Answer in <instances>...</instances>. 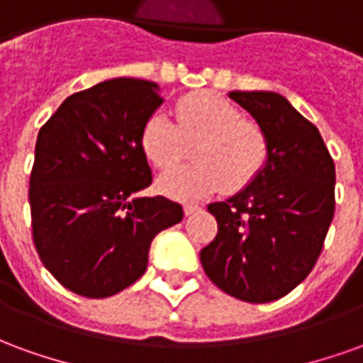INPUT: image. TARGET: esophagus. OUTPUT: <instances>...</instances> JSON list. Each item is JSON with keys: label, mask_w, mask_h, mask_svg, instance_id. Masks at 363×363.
I'll list each match as a JSON object with an SVG mask.
<instances>
[{"label": "esophagus", "mask_w": 363, "mask_h": 363, "mask_svg": "<svg viewBox=\"0 0 363 363\" xmlns=\"http://www.w3.org/2000/svg\"><path fill=\"white\" fill-rule=\"evenodd\" d=\"M198 210H200V206H196V204H184V213H186V216H192V213H196Z\"/></svg>", "instance_id": "34e87169"}]
</instances>
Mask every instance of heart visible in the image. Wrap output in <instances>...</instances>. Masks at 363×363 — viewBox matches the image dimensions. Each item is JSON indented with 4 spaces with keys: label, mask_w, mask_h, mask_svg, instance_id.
<instances>
[{
    "label": "heart",
    "mask_w": 363,
    "mask_h": 363,
    "mask_svg": "<svg viewBox=\"0 0 363 363\" xmlns=\"http://www.w3.org/2000/svg\"><path fill=\"white\" fill-rule=\"evenodd\" d=\"M194 143V165L159 177L157 186L177 200H200L221 186L228 192L249 186L270 159L267 130L241 118L237 106L216 93H190L174 106V120L153 112L143 122L140 145L157 169H171Z\"/></svg>",
    "instance_id": "b5f03b06"
}]
</instances>
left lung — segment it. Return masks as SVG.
I'll use <instances>...</instances> for the list:
<instances>
[{
    "instance_id": "left-lung-1",
    "label": "left lung",
    "mask_w": 363,
    "mask_h": 363,
    "mask_svg": "<svg viewBox=\"0 0 363 363\" xmlns=\"http://www.w3.org/2000/svg\"><path fill=\"white\" fill-rule=\"evenodd\" d=\"M229 96L267 130L270 159L255 181L208 212L218 235L200 251L208 278L229 296L268 303L299 286L335 216V161L319 130L272 91Z\"/></svg>"
}]
</instances>
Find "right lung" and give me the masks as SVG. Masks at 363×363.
Listing matches in <instances>:
<instances>
[{"mask_svg":"<svg viewBox=\"0 0 363 363\" xmlns=\"http://www.w3.org/2000/svg\"><path fill=\"white\" fill-rule=\"evenodd\" d=\"M161 103L157 83L116 77L67 96L38 132L33 241L48 272L77 296L103 299L132 286L153 237L184 216L163 196H135L151 184L140 132Z\"/></svg>","mask_w":363,"mask_h":363,"instance_id":"obj_1","label":"right lung"}]
</instances>
